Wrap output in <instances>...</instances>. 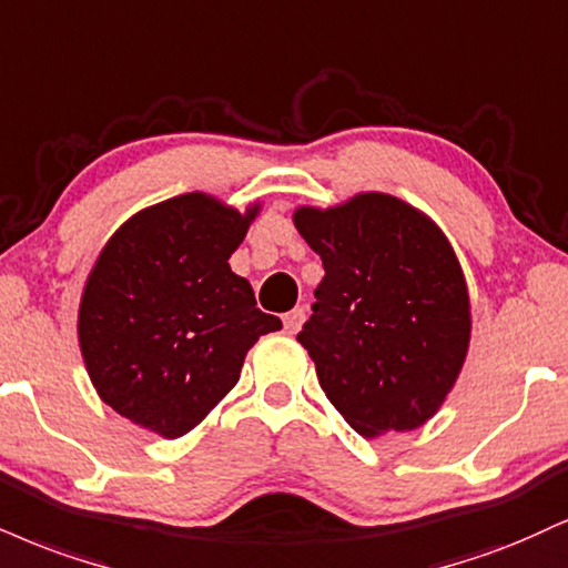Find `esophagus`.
Listing matches in <instances>:
<instances>
[{"instance_id": "34e87169", "label": "esophagus", "mask_w": 568, "mask_h": 568, "mask_svg": "<svg viewBox=\"0 0 568 568\" xmlns=\"http://www.w3.org/2000/svg\"><path fill=\"white\" fill-rule=\"evenodd\" d=\"M304 317H306L304 306H296V310H291V312L285 314V317H283V325H285V331H288V333H298V327H302Z\"/></svg>"}]
</instances>
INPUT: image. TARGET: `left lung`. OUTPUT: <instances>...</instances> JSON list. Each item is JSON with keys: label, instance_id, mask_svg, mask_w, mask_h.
Wrapping results in <instances>:
<instances>
[{"label": "left lung", "instance_id": "obj_1", "mask_svg": "<svg viewBox=\"0 0 568 568\" xmlns=\"http://www.w3.org/2000/svg\"><path fill=\"white\" fill-rule=\"evenodd\" d=\"M293 222L325 270L298 344L327 399L362 436L423 426L453 388L470 338L453 245L432 219L384 193L298 209Z\"/></svg>", "mask_w": 568, "mask_h": 568}]
</instances>
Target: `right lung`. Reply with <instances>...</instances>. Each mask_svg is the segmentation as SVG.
Here are the masks:
<instances>
[{
	"mask_svg": "<svg viewBox=\"0 0 568 568\" xmlns=\"http://www.w3.org/2000/svg\"><path fill=\"white\" fill-rule=\"evenodd\" d=\"M256 211L187 193L134 214L102 248L79 344L102 402L136 426L187 434L237 384L258 336L283 327L227 264Z\"/></svg>",
	"mask_w": 568,
	"mask_h": 568,
	"instance_id": "obj_1",
	"label": "right lung"
}]
</instances>
